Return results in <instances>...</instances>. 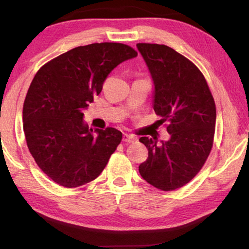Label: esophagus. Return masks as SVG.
Returning <instances> with one entry per match:
<instances>
[{"label":"esophagus","mask_w":249,"mask_h":249,"mask_svg":"<svg viewBox=\"0 0 249 249\" xmlns=\"http://www.w3.org/2000/svg\"><path fill=\"white\" fill-rule=\"evenodd\" d=\"M135 136L132 135H129V134H124V136H122V141L125 142H135Z\"/></svg>","instance_id":"esophagus-1"}]
</instances>
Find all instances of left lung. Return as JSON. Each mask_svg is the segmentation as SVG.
I'll return each mask as SVG.
<instances>
[{"mask_svg":"<svg viewBox=\"0 0 249 249\" xmlns=\"http://www.w3.org/2000/svg\"><path fill=\"white\" fill-rule=\"evenodd\" d=\"M151 73L153 108L168 121L170 139L142 137L148 158L139 165L152 186L175 190L188 183L205 163L212 148L216 110L206 80L195 64L175 50L160 44L138 43Z\"/></svg>","mask_w":249,"mask_h":249,"instance_id":"1","label":"left lung"}]
</instances>
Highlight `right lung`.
<instances>
[{
	"label": "right lung",
	"mask_w": 249,
	"mask_h": 249,
	"mask_svg": "<svg viewBox=\"0 0 249 249\" xmlns=\"http://www.w3.org/2000/svg\"><path fill=\"white\" fill-rule=\"evenodd\" d=\"M137 52L120 43H94L61 54L40 68L22 110L27 146L39 169L67 188L96 179L122 139L115 128L93 129L84 110L107 74Z\"/></svg>",
	"instance_id": "add662e5"
}]
</instances>
